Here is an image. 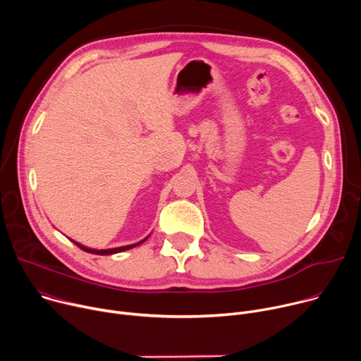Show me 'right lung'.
Returning a JSON list of instances; mask_svg holds the SVG:
<instances>
[{"instance_id":"1","label":"right lung","mask_w":361,"mask_h":361,"mask_svg":"<svg viewBox=\"0 0 361 361\" xmlns=\"http://www.w3.org/2000/svg\"><path fill=\"white\" fill-rule=\"evenodd\" d=\"M147 239H148V236H147L145 239H142L141 242H138V243L126 245V246H121V247H112V249H92V247H87V246H85V245H82V243H79V242H75V240H72V242H73L78 247H80L82 250H85V252H87V253H93V255H114V253L125 252V250H128V249H133V247H135V246L144 243Z\"/></svg>"}]
</instances>
